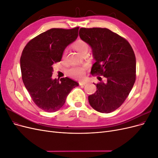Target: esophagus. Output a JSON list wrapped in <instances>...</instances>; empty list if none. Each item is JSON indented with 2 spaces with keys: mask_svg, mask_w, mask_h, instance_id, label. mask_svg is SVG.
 Listing matches in <instances>:
<instances>
[{
  "mask_svg": "<svg viewBox=\"0 0 158 158\" xmlns=\"http://www.w3.org/2000/svg\"><path fill=\"white\" fill-rule=\"evenodd\" d=\"M79 84H80V85H84L85 84H86V82H80Z\"/></svg>",
  "mask_w": 158,
  "mask_h": 158,
  "instance_id": "obj_1",
  "label": "esophagus"
}]
</instances>
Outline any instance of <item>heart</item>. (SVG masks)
<instances>
[{"mask_svg":"<svg viewBox=\"0 0 158 158\" xmlns=\"http://www.w3.org/2000/svg\"><path fill=\"white\" fill-rule=\"evenodd\" d=\"M74 49L77 51L80 54H82L85 52H87L88 49V44L86 41L82 40H78L73 44ZM67 51L64 50L62 55V58L64 59L66 57ZM69 74L73 78H82L84 77L85 74V69L80 66H73L68 70Z\"/></svg>","mask_w":158,"mask_h":158,"instance_id":"heart-1","label":"heart"}]
</instances>
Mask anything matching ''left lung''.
Segmentation results:
<instances>
[{"instance_id":"obj_1","label":"left lung","mask_w":158,"mask_h":158,"mask_svg":"<svg viewBox=\"0 0 158 158\" xmlns=\"http://www.w3.org/2000/svg\"><path fill=\"white\" fill-rule=\"evenodd\" d=\"M80 37L92 48L95 63L91 74L103 76L106 82L94 84L97 90L88 101L97 111L109 113L121 107L136 80V57L125 38L107 28H80Z\"/></svg>"}]
</instances>
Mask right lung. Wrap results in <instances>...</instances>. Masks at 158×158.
Masks as SVG:
<instances>
[{"label":"right lung","instance_id":"right-lung-1","mask_svg":"<svg viewBox=\"0 0 158 158\" xmlns=\"http://www.w3.org/2000/svg\"><path fill=\"white\" fill-rule=\"evenodd\" d=\"M79 27L52 28L33 38L23 48L20 68L23 84L36 106L51 113L60 109L78 83L68 77L51 78L52 64L60 62L66 47L78 36Z\"/></svg>","mask_w":158,"mask_h":158}]
</instances>
